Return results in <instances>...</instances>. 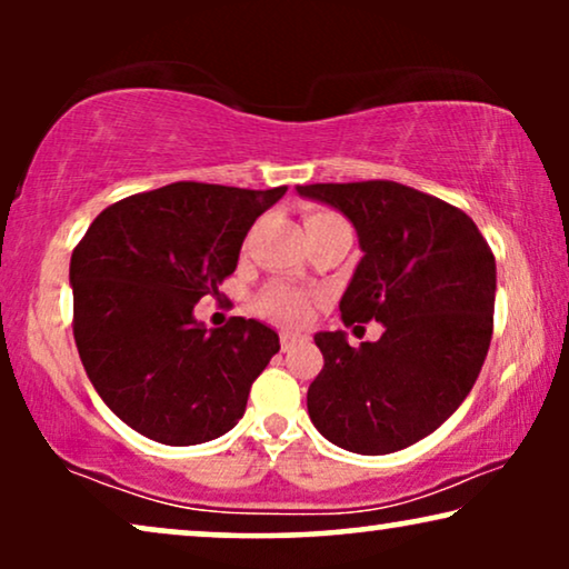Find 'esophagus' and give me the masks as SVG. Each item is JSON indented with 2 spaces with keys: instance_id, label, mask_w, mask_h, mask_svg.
I'll list each match as a JSON object with an SVG mask.
<instances>
[{
  "instance_id": "34e87169",
  "label": "esophagus",
  "mask_w": 569,
  "mask_h": 569,
  "mask_svg": "<svg viewBox=\"0 0 569 569\" xmlns=\"http://www.w3.org/2000/svg\"><path fill=\"white\" fill-rule=\"evenodd\" d=\"M306 337H302V333H292V331H282L279 333V345H282V349L284 352H290L292 347H298V345H306Z\"/></svg>"
}]
</instances>
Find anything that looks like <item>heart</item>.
Instances as JSON below:
<instances>
[{"mask_svg":"<svg viewBox=\"0 0 569 569\" xmlns=\"http://www.w3.org/2000/svg\"><path fill=\"white\" fill-rule=\"evenodd\" d=\"M333 212H326V209H316V212H308L306 228L308 224L333 220ZM256 310L261 316L271 318V321L284 323V326H300L308 321L310 316V295L302 290H295V287L287 284H269L259 298H256Z\"/></svg>","mask_w":569,"mask_h":569,"instance_id":"obj_1","label":"heart"}]
</instances>
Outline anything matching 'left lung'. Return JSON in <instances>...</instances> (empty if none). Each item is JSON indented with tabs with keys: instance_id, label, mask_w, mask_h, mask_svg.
Instances as JSON below:
<instances>
[{
	"instance_id": "8db88e82",
	"label": "left lung",
	"mask_w": 569,
	"mask_h": 569,
	"mask_svg": "<svg viewBox=\"0 0 569 569\" xmlns=\"http://www.w3.org/2000/svg\"><path fill=\"white\" fill-rule=\"evenodd\" d=\"M298 193L339 209L360 238L341 321L386 329L360 347L345 331L316 333L323 370L308 388L310 422L352 453L415 446L461 407L485 365L492 248L461 209L396 181L310 183Z\"/></svg>"
}]
</instances>
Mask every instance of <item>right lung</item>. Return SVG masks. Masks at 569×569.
Returning a JSON list of instances; mask_svg holds the SVG:
<instances>
[{
	"label": "right lung",
	"instance_id": "add662e5",
	"mask_svg": "<svg viewBox=\"0 0 569 569\" xmlns=\"http://www.w3.org/2000/svg\"><path fill=\"white\" fill-rule=\"evenodd\" d=\"M178 181L106 207L72 251L74 341L100 399L166 446H197L243 417L279 337L232 316L204 329L193 306L238 267L256 217L284 197Z\"/></svg>",
	"mask_w": 569,
	"mask_h": 569
}]
</instances>
